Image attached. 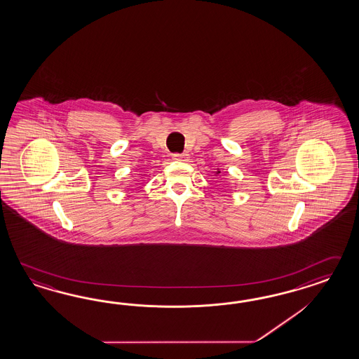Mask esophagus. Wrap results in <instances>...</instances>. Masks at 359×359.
I'll return each instance as SVG.
<instances>
[{"instance_id": "obj_1", "label": "esophagus", "mask_w": 359, "mask_h": 359, "mask_svg": "<svg viewBox=\"0 0 359 359\" xmlns=\"http://www.w3.org/2000/svg\"><path fill=\"white\" fill-rule=\"evenodd\" d=\"M172 159H175V161H182V162H187L188 159H189V154H174L172 156Z\"/></svg>"}]
</instances>
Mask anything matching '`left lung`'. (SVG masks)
<instances>
[{"label":"left lung","mask_w":359,"mask_h":359,"mask_svg":"<svg viewBox=\"0 0 359 359\" xmlns=\"http://www.w3.org/2000/svg\"><path fill=\"white\" fill-rule=\"evenodd\" d=\"M219 174H220V170L218 168V170H217V172H215V175L218 176Z\"/></svg>","instance_id":"1"}]
</instances>
